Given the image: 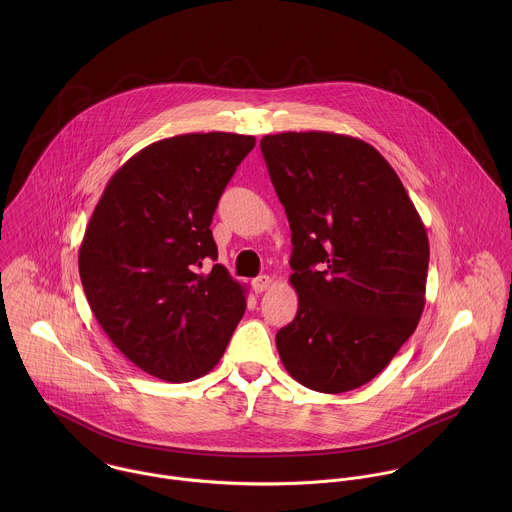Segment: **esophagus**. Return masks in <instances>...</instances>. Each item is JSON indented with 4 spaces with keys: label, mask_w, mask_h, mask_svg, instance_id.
Wrapping results in <instances>:
<instances>
[{
    "label": "esophagus",
    "mask_w": 512,
    "mask_h": 512,
    "mask_svg": "<svg viewBox=\"0 0 512 512\" xmlns=\"http://www.w3.org/2000/svg\"><path fill=\"white\" fill-rule=\"evenodd\" d=\"M272 286V278L270 276H258L256 280H252V290L256 293L266 292Z\"/></svg>",
    "instance_id": "obj_1"
}]
</instances>
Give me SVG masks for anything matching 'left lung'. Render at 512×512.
Wrapping results in <instances>:
<instances>
[{
  "label": "left lung",
  "instance_id": "left-lung-1",
  "mask_svg": "<svg viewBox=\"0 0 512 512\" xmlns=\"http://www.w3.org/2000/svg\"><path fill=\"white\" fill-rule=\"evenodd\" d=\"M262 153L292 228L297 315L278 331L299 384L355 390L394 359L426 305L430 242L392 165L333 132L264 136Z\"/></svg>",
  "mask_w": 512,
  "mask_h": 512
}]
</instances>
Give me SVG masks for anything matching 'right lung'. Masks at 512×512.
Wrapping results in <instances>:
<instances>
[{
	"mask_svg": "<svg viewBox=\"0 0 512 512\" xmlns=\"http://www.w3.org/2000/svg\"><path fill=\"white\" fill-rule=\"evenodd\" d=\"M254 136L159 140L108 181L86 226L78 272L104 333L144 372L189 382L211 372L246 311L244 286L217 260L220 195Z\"/></svg>",
	"mask_w": 512,
	"mask_h": 512,
	"instance_id": "right-lung-1",
	"label": "right lung"
}]
</instances>
